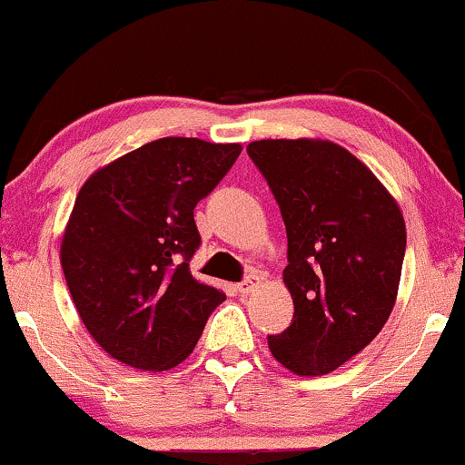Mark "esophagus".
Returning <instances> with one entry per match:
<instances>
[{
  "label": "esophagus",
  "instance_id": "1",
  "mask_svg": "<svg viewBox=\"0 0 465 465\" xmlns=\"http://www.w3.org/2000/svg\"><path fill=\"white\" fill-rule=\"evenodd\" d=\"M259 283H262V277H259V274H248L246 279H243L242 283H239V292L242 294H248V292H252L254 288L259 286Z\"/></svg>",
  "mask_w": 465,
  "mask_h": 465
}]
</instances>
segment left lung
Returning <instances> with one entry per match:
<instances>
[{
	"mask_svg": "<svg viewBox=\"0 0 465 465\" xmlns=\"http://www.w3.org/2000/svg\"><path fill=\"white\" fill-rule=\"evenodd\" d=\"M248 154L288 234L283 283L294 314L268 348L299 377L332 372L391 317L406 252L401 208L366 163L328 139H259Z\"/></svg>",
	"mask_w": 465,
	"mask_h": 465,
	"instance_id": "obj_1",
	"label": "left lung"
}]
</instances>
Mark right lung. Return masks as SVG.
Instances as JSON below:
<instances>
[{"label": "right lung", "instance_id": "add662e5", "mask_svg": "<svg viewBox=\"0 0 465 465\" xmlns=\"http://www.w3.org/2000/svg\"><path fill=\"white\" fill-rule=\"evenodd\" d=\"M242 143L162 137L97 168L62 234L64 277L91 337L137 371H171L202 337L223 291L193 277V211Z\"/></svg>", "mask_w": 465, "mask_h": 465}]
</instances>
